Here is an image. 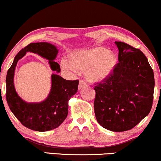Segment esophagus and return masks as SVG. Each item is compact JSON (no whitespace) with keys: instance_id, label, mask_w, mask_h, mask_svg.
I'll use <instances>...</instances> for the list:
<instances>
[{"instance_id":"esophagus-1","label":"esophagus","mask_w":161,"mask_h":161,"mask_svg":"<svg viewBox=\"0 0 161 161\" xmlns=\"http://www.w3.org/2000/svg\"><path fill=\"white\" fill-rule=\"evenodd\" d=\"M86 86V83L85 82L84 80H80V82H79V86H78L79 90H81V89H83Z\"/></svg>"}]
</instances>
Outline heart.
I'll return each mask as SVG.
<instances>
[{
	"instance_id": "heart-1",
	"label": "heart",
	"mask_w": 161,
	"mask_h": 161,
	"mask_svg": "<svg viewBox=\"0 0 161 161\" xmlns=\"http://www.w3.org/2000/svg\"><path fill=\"white\" fill-rule=\"evenodd\" d=\"M118 63V57L114 52L106 47H96L82 49L73 52L70 61L63 59L61 67L64 70L76 72L86 71V77L92 82H99L106 79Z\"/></svg>"
}]
</instances>
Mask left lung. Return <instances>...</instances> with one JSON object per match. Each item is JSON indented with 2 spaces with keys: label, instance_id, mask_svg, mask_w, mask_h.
I'll return each instance as SVG.
<instances>
[{
  "label": "left lung",
  "instance_id": "1",
  "mask_svg": "<svg viewBox=\"0 0 161 161\" xmlns=\"http://www.w3.org/2000/svg\"><path fill=\"white\" fill-rule=\"evenodd\" d=\"M119 63L113 72L94 87V110L103 128L122 132L132 129L149 114L154 98L152 67L140 49L115 42Z\"/></svg>",
  "mask_w": 161,
  "mask_h": 161
}]
</instances>
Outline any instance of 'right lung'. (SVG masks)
Here are the masks:
<instances>
[{"label":"right lung","instance_id":"1","mask_svg":"<svg viewBox=\"0 0 161 161\" xmlns=\"http://www.w3.org/2000/svg\"><path fill=\"white\" fill-rule=\"evenodd\" d=\"M27 52L37 53L48 59L53 71H60V66L54 62L58 50L47 42L31 43L15 57L6 77V98L12 113L26 128L36 131H47L60 125L68 115L69 100L78 90L79 80H67L58 75H51V89L47 98L39 103H27L18 96L14 86V72L18 61Z\"/></svg>","mask_w":161,"mask_h":161}]
</instances>
